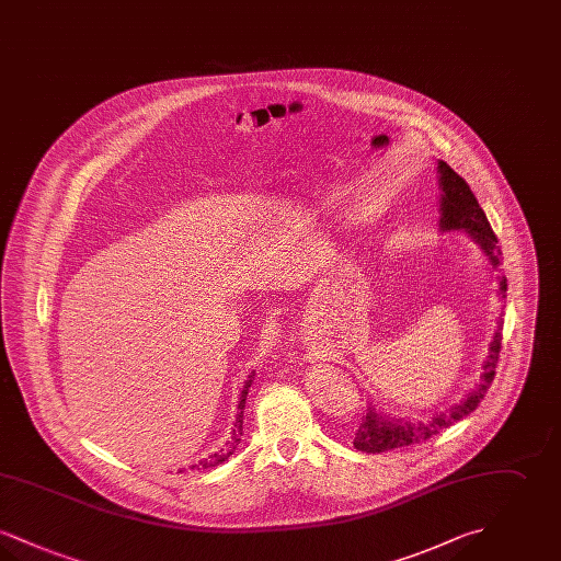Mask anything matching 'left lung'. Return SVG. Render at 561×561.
Segmentation results:
<instances>
[{
  "instance_id": "obj_1",
  "label": "left lung",
  "mask_w": 561,
  "mask_h": 561,
  "mask_svg": "<svg viewBox=\"0 0 561 561\" xmlns=\"http://www.w3.org/2000/svg\"><path fill=\"white\" fill-rule=\"evenodd\" d=\"M437 172H439V187H442V202H439V210H442V218L439 225L444 231L450 229H462L467 231L476 243H480L483 254L488 256L490 265L496 268L501 265V245L499 240L485 218V214L481 210L473 191L465 183V179H460L453 168L446 161H437ZM499 294L505 298L507 293V277L499 279ZM501 325L494 334V341L490 343V355L483 364V374L480 376V382L476 385L473 393L467 396V400L460 401L458 405H453L446 414H435L431 421L425 423H408L401 419H385L380 414H376V410L370 408L366 419H362V425L355 433L353 446L362 453H387L393 448H403V446H412L419 442H425L428 437L437 435L442 428L450 427L456 421H460L462 416L471 414L483 396L488 393L494 374H496V366H499V357H501Z\"/></svg>"
}]
</instances>
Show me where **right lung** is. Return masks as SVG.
Instances as JSON below:
<instances>
[{"instance_id": "obj_1", "label": "right lung", "mask_w": 561, "mask_h": 561, "mask_svg": "<svg viewBox=\"0 0 561 561\" xmlns=\"http://www.w3.org/2000/svg\"><path fill=\"white\" fill-rule=\"evenodd\" d=\"M252 378H254V373L248 376V380H245V385H243L240 405H238V416H236V428H233V435H231V439H229L227 448H222V450H218V453L213 454L210 458L202 460V462H199V467H204V469H208V467H216V465L225 462L231 454L236 453V448H238V444H240L241 425H243V408H245V398H248V389H250V385H252ZM195 467H197V465H193L191 469H195Z\"/></svg>"}]
</instances>
